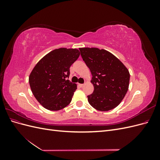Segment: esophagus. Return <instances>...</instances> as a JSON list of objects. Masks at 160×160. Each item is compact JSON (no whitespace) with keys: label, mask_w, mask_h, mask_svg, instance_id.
I'll return each instance as SVG.
<instances>
[{"label":"esophagus","mask_w":160,"mask_h":160,"mask_svg":"<svg viewBox=\"0 0 160 160\" xmlns=\"http://www.w3.org/2000/svg\"><path fill=\"white\" fill-rule=\"evenodd\" d=\"M79 85L81 87V88H82V87H83L84 84H79Z\"/></svg>","instance_id":"esophagus-1"}]
</instances>
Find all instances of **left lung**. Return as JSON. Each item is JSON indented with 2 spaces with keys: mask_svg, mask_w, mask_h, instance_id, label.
Returning <instances> with one entry per match:
<instances>
[{
  "mask_svg": "<svg viewBox=\"0 0 160 160\" xmlns=\"http://www.w3.org/2000/svg\"><path fill=\"white\" fill-rule=\"evenodd\" d=\"M81 55L92 74L93 93L88 95L92 107L101 111L113 109L126 95L130 75L125 66L111 52L98 48H80Z\"/></svg>",
  "mask_w": 160,
  "mask_h": 160,
  "instance_id": "1",
  "label": "left lung"
}]
</instances>
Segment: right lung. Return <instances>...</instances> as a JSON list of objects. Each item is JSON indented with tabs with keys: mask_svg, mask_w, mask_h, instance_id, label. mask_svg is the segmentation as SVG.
Instances as JSON below:
<instances>
[{
	"mask_svg": "<svg viewBox=\"0 0 160 160\" xmlns=\"http://www.w3.org/2000/svg\"><path fill=\"white\" fill-rule=\"evenodd\" d=\"M79 55L76 49L60 48L48 53L34 67L28 78L31 89L47 109L58 111L70 103L77 85L68 80L69 68Z\"/></svg>",
	"mask_w": 160,
	"mask_h": 160,
	"instance_id": "add662e5",
	"label": "right lung"
}]
</instances>
